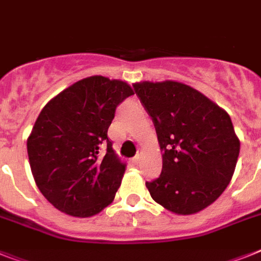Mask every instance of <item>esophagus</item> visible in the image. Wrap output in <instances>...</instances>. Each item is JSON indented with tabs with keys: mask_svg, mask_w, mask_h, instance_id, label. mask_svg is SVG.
Instances as JSON below:
<instances>
[{
	"mask_svg": "<svg viewBox=\"0 0 261 261\" xmlns=\"http://www.w3.org/2000/svg\"><path fill=\"white\" fill-rule=\"evenodd\" d=\"M141 158H142V150H139L138 151V154L135 155V158H134V162L135 163H139V162H141Z\"/></svg>",
	"mask_w": 261,
	"mask_h": 261,
	"instance_id": "34e87169",
	"label": "esophagus"
}]
</instances>
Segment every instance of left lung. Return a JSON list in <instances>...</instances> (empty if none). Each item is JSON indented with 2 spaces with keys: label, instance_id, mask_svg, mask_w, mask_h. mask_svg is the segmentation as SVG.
<instances>
[{
  "label": "left lung",
  "instance_id": "obj_1",
  "mask_svg": "<svg viewBox=\"0 0 261 261\" xmlns=\"http://www.w3.org/2000/svg\"><path fill=\"white\" fill-rule=\"evenodd\" d=\"M163 152L159 178L146 181L151 198L178 215H192L223 194L238 162L240 141L227 111L175 81L138 82Z\"/></svg>",
  "mask_w": 261,
  "mask_h": 261
}]
</instances>
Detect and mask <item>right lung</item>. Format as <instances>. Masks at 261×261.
<instances>
[{
    "label": "right lung",
    "mask_w": 261,
    "mask_h": 261,
    "mask_svg": "<svg viewBox=\"0 0 261 261\" xmlns=\"http://www.w3.org/2000/svg\"><path fill=\"white\" fill-rule=\"evenodd\" d=\"M133 94L123 81L87 76L39 113L28 155L37 187L57 210L89 218L114 200L126 164L113 150L107 130L118 105Z\"/></svg>",
    "instance_id": "1"
}]
</instances>
